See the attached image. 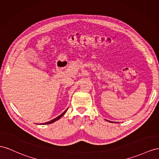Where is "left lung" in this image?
Masks as SVG:
<instances>
[{
    "instance_id": "1",
    "label": "left lung",
    "mask_w": 159,
    "mask_h": 159,
    "mask_svg": "<svg viewBox=\"0 0 159 159\" xmlns=\"http://www.w3.org/2000/svg\"><path fill=\"white\" fill-rule=\"evenodd\" d=\"M110 122H111V121H110Z\"/></svg>"
}]
</instances>
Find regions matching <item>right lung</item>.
<instances>
[{"label":"right lung","mask_w":159,"mask_h":159,"mask_svg":"<svg viewBox=\"0 0 159 159\" xmlns=\"http://www.w3.org/2000/svg\"><path fill=\"white\" fill-rule=\"evenodd\" d=\"M68 109H66L65 111H64V112H63L62 113V114L61 115H59V116H57V118H55V119H54L53 120H51V121H49V122H45V123H42L41 125H47V124H51V123H52V122H55L56 120H58V119H61V118L63 116V115H64L65 114V112H66V111H67Z\"/></svg>","instance_id":"add662e5"}]
</instances>
